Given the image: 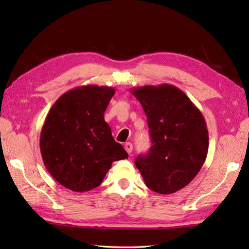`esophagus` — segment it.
Here are the masks:
<instances>
[{
    "label": "esophagus",
    "mask_w": 249,
    "mask_h": 249,
    "mask_svg": "<svg viewBox=\"0 0 249 249\" xmlns=\"http://www.w3.org/2000/svg\"><path fill=\"white\" fill-rule=\"evenodd\" d=\"M124 147H125V150H126V152L128 153V154H130L131 151H133V144H131L130 142H126Z\"/></svg>",
    "instance_id": "obj_1"
}]
</instances>
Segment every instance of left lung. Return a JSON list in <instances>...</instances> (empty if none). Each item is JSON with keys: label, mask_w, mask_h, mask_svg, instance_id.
<instances>
[{"label": "left lung", "mask_w": 249, "mask_h": 249, "mask_svg": "<svg viewBox=\"0 0 249 249\" xmlns=\"http://www.w3.org/2000/svg\"><path fill=\"white\" fill-rule=\"evenodd\" d=\"M143 108L152 146L135 161L146 186L171 195L193 181L209 150V131L201 111L171 84L130 89Z\"/></svg>", "instance_id": "8db88e82"}]
</instances>
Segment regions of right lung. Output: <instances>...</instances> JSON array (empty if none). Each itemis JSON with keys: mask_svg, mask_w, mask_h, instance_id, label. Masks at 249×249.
I'll use <instances>...</instances> for the list:
<instances>
[{"mask_svg": "<svg viewBox=\"0 0 249 249\" xmlns=\"http://www.w3.org/2000/svg\"><path fill=\"white\" fill-rule=\"evenodd\" d=\"M114 93L111 87H77L57 98L47 114L41 157L51 177L72 192L97 187L113 161L128 157L104 118Z\"/></svg>", "mask_w": 249, "mask_h": 249, "instance_id": "obj_1", "label": "right lung"}]
</instances>
